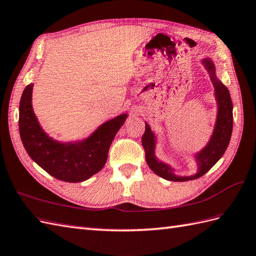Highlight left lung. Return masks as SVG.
Listing matches in <instances>:
<instances>
[{
  "instance_id": "left-lung-1",
  "label": "left lung",
  "mask_w": 256,
  "mask_h": 256,
  "mask_svg": "<svg viewBox=\"0 0 256 256\" xmlns=\"http://www.w3.org/2000/svg\"><path fill=\"white\" fill-rule=\"evenodd\" d=\"M202 64L208 72L210 80L215 89V99L217 102V114L216 122L214 126L212 133L207 144L198 152H195L193 157L198 164V171L192 176H179L176 174V169L172 166L159 160L156 156V142L157 136L152 132L150 124L145 122V133L142 138V147L145 148L146 162L155 174L168 181L184 182L190 180L198 179L204 176L219 159L222 157L226 150L229 145L232 133L234 118H232V101L228 88L226 87L222 80H218L216 75L215 64L210 58H202Z\"/></svg>"
}]
</instances>
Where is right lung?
<instances>
[{
	"mask_svg": "<svg viewBox=\"0 0 256 256\" xmlns=\"http://www.w3.org/2000/svg\"><path fill=\"white\" fill-rule=\"evenodd\" d=\"M32 88L34 84H29L24 89L18 121L20 138L29 157L58 180L72 183L88 180L104 168L111 142L128 114L104 122L84 140H56L44 132L34 114Z\"/></svg>",
	"mask_w": 256,
	"mask_h": 256,
	"instance_id": "obj_1",
	"label": "right lung"
}]
</instances>
